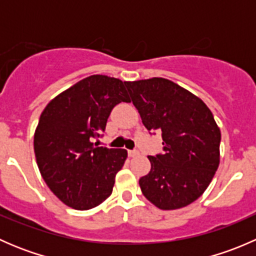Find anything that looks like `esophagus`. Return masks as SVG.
Here are the masks:
<instances>
[{"instance_id":"esophagus-1","label":"esophagus","mask_w":256,"mask_h":256,"mask_svg":"<svg viewBox=\"0 0 256 256\" xmlns=\"http://www.w3.org/2000/svg\"><path fill=\"white\" fill-rule=\"evenodd\" d=\"M128 156H130V157H136L138 154V150H128Z\"/></svg>"}]
</instances>
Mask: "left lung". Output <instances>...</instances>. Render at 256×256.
Returning a JSON list of instances; mask_svg holds the SVG:
<instances>
[{
	"instance_id": "obj_1",
	"label": "left lung",
	"mask_w": 256,
	"mask_h": 256,
	"mask_svg": "<svg viewBox=\"0 0 256 256\" xmlns=\"http://www.w3.org/2000/svg\"><path fill=\"white\" fill-rule=\"evenodd\" d=\"M150 134L162 132V154L148 156L144 196L164 210L186 207L203 194L219 166L220 130L207 105L164 78L125 82Z\"/></svg>"
}]
</instances>
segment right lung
I'll return each instance as SVG.
<instances>
[{
  "label": "right lung",
  "mask_w": 256,
  "mask_h": 256,
  "mask_svg": "<svg viewBox=\"0 0 256 256\" xmlns=\"http://www.w3.org/2000/svg\"><path fill=\"white\" fill-rule=\"evenodd\" d=\"M121 102L130 100L120 79L92 76L43 110L34 134L36 160L49 190L64 204L86 210L112 194L128 151L98 147L92 141L102 138L110 112Z\"/></svg>",
  "instance_id": "add662e5"
}]
</instances>
